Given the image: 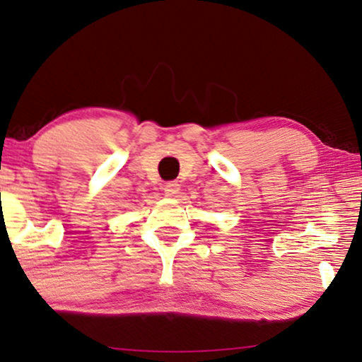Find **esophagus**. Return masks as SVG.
<instances>
[{"instance_id": "obj_1", "label": "esophagus", "mask_w": 362, "mask_h": 362, "mask_svg": "<svg viewBox=\"0 0 362 362\" xmlns=\"http://www.w3.org/2000/svg\"><path fill=\"white\" fill-rule=\"evenodd\" d=\"M179 190H180V183L179 182L172 180V182H165L164 183V193H165L167 197L177 195V193H179Z\"/></svg>"}]
</instances>
